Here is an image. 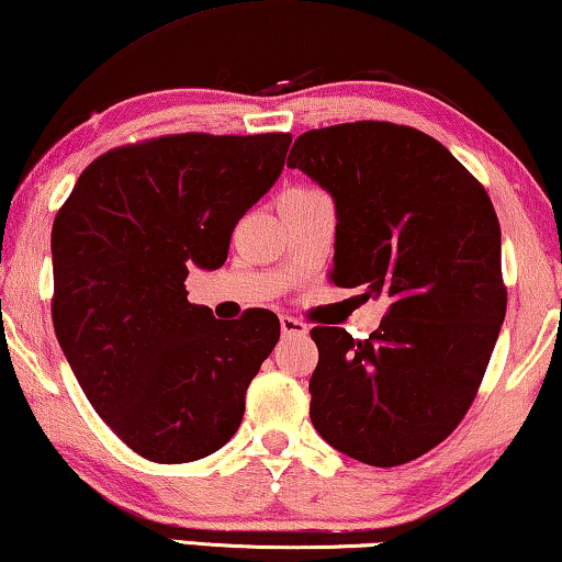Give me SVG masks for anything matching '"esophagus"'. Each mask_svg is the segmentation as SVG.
Returning a JSON list of instances; mask_svg holds the SVG:
<instances>
[{"label": "esophagus", "instance_id": "1", "mask_svg": "<svg viewBox=\"0 0 562 562\" xmlns=\"http://www.w3.org/2000/svg\"><path fill=\"white\" fill-rule=\"evenodd\" d=\"M280 328H282V335H307V323L297 321V317L292 315L280 317Z\"/></svg>", "mask_w": 562, "mask_h": 562}]
</instances>
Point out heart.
Here are the masks:
<instances>
[{"label": "heart", "instance_id": "1", "mask_svg": "<svg viewBox=\"0 0 562 562\" xmlns=\"http://www.w3.org/2000/svg\"><path fill=\"white\" fill-rule=\"evenodd\" d=\"M292 191H313V189H292Z\"/></svg>", "mask_w": 562, "mask_h": 562}]
</instances>
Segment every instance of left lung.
Instances as JSON below:
<instances>
[{
  "mask_svg": "<svg viewBox=\"0 0 562 562\" xmlns=\"http://www.w3.org/2000/svg\"><path fill=\"white\" fill-rule=\"evenodd\" d=\"M335 199L338 288L389 300L379 330H310V418L371 467L414 462L457 429L505 321L499 222L480 181L437 138L386 121L303 133L288 158Z\"/></svg>",
  "mask_w": 562,
  "mask_h": 562,
  "instance_id": "obj_1",
  "label": "left lung"
}]
</instances>
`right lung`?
<instances>
[{"label":"right lung","mask_w":562,"mask_h":562,"mask_svg":"<svg viewBox=\"0 0 562 562\" xmlns=\"http://www.w3.org/2000/svg\"><path fill=\"white\" fill-rule=\"evenodd\" d=\"M290 133H173L98 156L53 224V323L98 416L136 454L183 464L222 449L280 340L274 313L222 323L187 300L284 166Z\"/></svg>","instance_id":"add662e5"}]
</instances>
